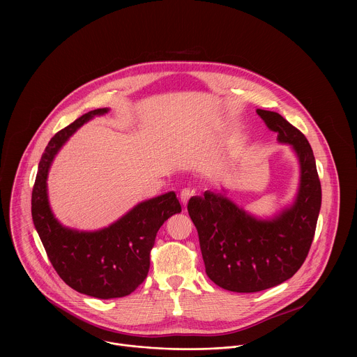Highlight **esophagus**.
<instances>
[{"mask_svg": "<svg viewBox=\"0 0 357 357\" xmlns=\"http://www.w3.org/2000/svg\"><path fill=\"white\" fill-rule=\"evenodd\" d=\"M192 195H194V190H191V188H184V190H181V192H180V201H181V204L185 206Z\"/></svg>", "mask_w": 357, "mask_h": 357, "instance_id": "esophagus-1", "label": "esophagus"}]
</instances>
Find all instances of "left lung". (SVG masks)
<instances>
[{
	"instance_id": "8db88e82",
	"label": "left lung",
	"mask_w": 357,
	"mask_h": 357,
	"mask_svg": "<svg viewBox=\"0 0 357 357\" xmlns=\"http://www.w3.org/2000/svg\"><path fill=\"white\" fill-rule=\"evenodd\" d=\"M257 114L278 133V142L297 155L300 184L293 204L272 218H258L221 192L204 191L188 202L207 276L235 293L275 287L301 268L321 206L316 160L305 136L278 112L258 108Z\"/></svg>"
}]
</instances>
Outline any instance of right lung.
Segmentation results:
<instances>
[{"mask_svg":"<svg viewBox=\"0 0 357 357\" xmlns=\"http://www.w3.org/2000/svg\"><path fill=\"white\" fill-rule=\"evenodd\" d=\"M108 111H89L52 137L40 160L31 195L34 227L54 271L75 291L100 300L129 296L144 282L156 232L169 217L181 211L170 191L136 204L98 231H78L57 221L47 184L54 155L84 123Z\"/></svg>","mask_w":357,"mask_h":357,"instance_id":"right-lung-1","label":"right lung"}]
</instances>
